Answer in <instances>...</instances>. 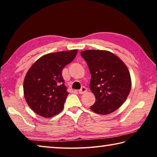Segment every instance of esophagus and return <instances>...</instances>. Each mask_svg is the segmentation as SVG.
I'll use <instances>...</instances> for the list:
<instances>
[{"label":"esophagus","mask_w":157,"mask_h":157,"mask_svg":"<svg viewBox=\"0 0 157 157\" xmlns=\"http://www.w3.org/2000/svg\"><path fill=\"white\" fill-rule=\"evenodd\" d=\"M87 91V89L86 88V87L85 86H82V88L79 90V94H84V93H86Z\"/></svg>","instance_id":"obj_1"}]
</instances>
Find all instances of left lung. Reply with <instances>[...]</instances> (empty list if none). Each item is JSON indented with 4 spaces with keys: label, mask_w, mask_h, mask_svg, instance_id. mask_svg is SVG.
<instances>
[{
    "label": "left lung",
    "mask_w": 157,
    "mask_h": 157,
    "mask_svg": "<svg viewBox=\"0 0 157 157\" xmlns=\"http://www.w3.org/2000/svg\"><path fill=\"white\" fill-rule=\"evenodd\" d=\"M80 54L91 74L90 89L95 96L90 109L101 115L113 112L124 102L131 90L128 68L107 50H86Z\"/></svg>",
    "instance_id": "1"
}]
</instances>
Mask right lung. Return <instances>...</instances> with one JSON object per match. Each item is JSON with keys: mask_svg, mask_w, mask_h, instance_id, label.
Returning <instances> with one entry per match:
<instances>
[{"mask_svg": "<svg viewBox=\"0 0 157 157\" xmlns=\"http://www.w3.org/2000/svg\"><path fill=\"white\" fill-rule=\"evenodd\" d=\"M77 52L72 50L45 55L28 70L23 82L24 97L38 115L50 118L63 109L68 92L62 70L75 59Z\"/></svg>", "mask_w": 157, "mask_h": 157, "instance_id": "add662e5", "label": "right lung"}]
</instances>
